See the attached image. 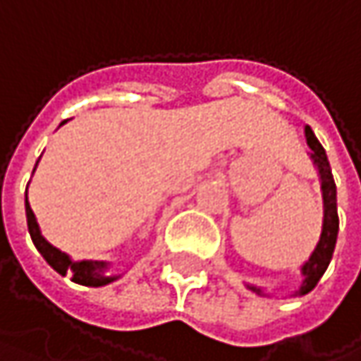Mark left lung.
<instances>
[{
  "label": "left lung",
  "instance_id": "obj_1",
  "mask_svg": "<svg viewBox=\"0 0 361 361\" xmlns=\"http://www.w3.org/2000/svg\"><path fill=\"white\" fill-rule=\"evenodd\" d=\"M305 137H307V146L312 148V161L318 169L320 176V188H322V202H324V219H322V234L320 240L316 245V249L312 252V257L303 263L301 274H303V284L297 290V295H307L310 290L316 288V284L320 282V278L324 276L326 267L332 259L334 245H336V234H338V213H336V185L332 180V171H330V163L326 157V150L322 144L318 142L316 133L312 131V127H305ZM257 295H263L261 288L249 286Z\"/></svg>",
  "mask_w": 361,
  "mask_h": 361
}]
</instances>
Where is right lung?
<instances>
[{"label":"right lung","instance_id":"right-lung-1","mask_svg":"<svg viewBox=\"0 0 361 361\" xmlns=\"http://www.w3.org/2000/svg\"><path fill=\"white\" fill-rule=\"evenodd\" d=\"M66 123V121H62ZM25 209H27V226H29V234L31 240L37 247V251L43 255V259L60 274V276H71L73 282L83 284V286H104L112 280H116L118 276H110L109 267L110 263L106 261H73L66 252L58 251L56 247H51L39 230V224L35 219V213L29 204V198H25Z\"/></svg>","mask_w":361,"mask_h":361}]
</instances>
